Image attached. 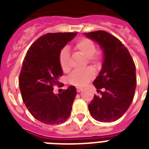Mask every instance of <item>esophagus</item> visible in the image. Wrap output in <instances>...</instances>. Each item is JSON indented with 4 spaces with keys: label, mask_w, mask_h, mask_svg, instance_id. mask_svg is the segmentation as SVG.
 <instances>
[{
    "label": "esophagus",
    "mask_w": 149,
    "mask_h": 149,
    "mask_svg": "<svg viewBox=\"0 0 149 149\" xmlns=\"http://www.w3.org/2000/svg\"><path fill=\"white\" fill-rule=\"evenodd\" d=\"M83 90H84V89L81 88V87H77V91L78 92V93H79V92H81Z\"/></svg>",
    "instance_id": "1"
}]
</instances>
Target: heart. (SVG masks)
<instances>
[{
	"label": "heart",
	"instance_id": "b5f03b06",
	"mask_svg": "<svg viewBox=\"0 0 149 149\" xmlns=\"http://www.w3.org/2000/svg\"><path fill=\"white\" fill-rule=\"evenodd\" d=\"M74 49L79 53L86 57L87 62L95 66L100 65L101 62V55L96 52V45L93 41L88 38H82L75 44ZM59 64L63 72H69L71 69L70 59V53L67 49H63L60 52L58 57ZM94 70L93 68L88 67L80 71H75L72 72L69 77L70 84L77 86H83L86 85L94 77Z\"/></svg>",
	"mask_w": 149,
	"mask_h": 149
}]
</instances>
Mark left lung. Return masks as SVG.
Returning a JSON list of instances; mask_svg holds the SVG:
<instances>
[{
	"instance_id": "obj_1",
	"label": "left lung",
	"mask_w": 149,
	"mask_h": 149,
	"mask_svg": "<svg viewBox=\"0 0 149 149\" xmlns=\"http://www.w3.org/2000/svg\"><path fill=\"white\" fill-rule=\"evenodd\" d=\"M95 41L104 53L98 77L93 82L101 96L94 95L88 108L91 116L100 122H113L129 108L136 88V69L127 49L118 38L104 31L84 33Z\"/></svg>"
}]
</instances>
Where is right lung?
Wrapping results in <instances>:
<instances>
[{
	"mask_svg": "<svg viewBox=\"0 0 149 149\" xmlns=\"http://www.w3.org/2000/svg\"><path fill=\"white\" fill-rule=\"evenodd\" d=\"M77 32L48 33L31 45L19 75V87L27 109L34 118L46 125H58L70 117L77 95L70 86L61 93H53L63 70L58 57L61 50Z\"/></svg>",
	"mask_w": 149,
	"mask_h": 149,
	"instance_id": "obj_1",
	"label": "right lung"
}]
</instances>
